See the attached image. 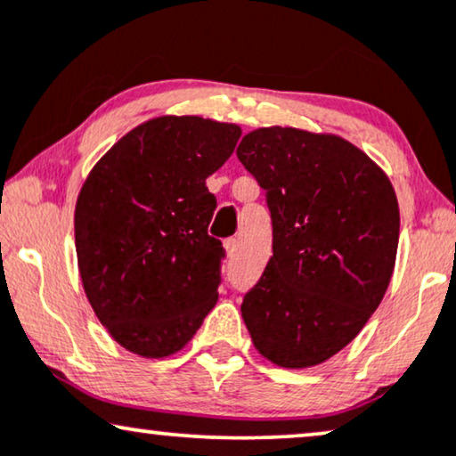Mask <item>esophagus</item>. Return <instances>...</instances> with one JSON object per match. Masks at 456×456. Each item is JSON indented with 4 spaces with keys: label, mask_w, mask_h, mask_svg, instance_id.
I'll list each match as a JSON object with an SVG mask.
<instances>
[{
    "label": "esophagus",
    "mask_w": 456,
    "mask_h": 456,
    "mask_svg": "<svg viewBox=\"0 0 456 456\" xmlns=\"http://www.w3.org/2000/svg\"><path fill=\"white\" fill-rule=\"evenodd\" d=\"M224 250H227V256L233 258L235 254H238V240H227L224 241Z\"/></svg>",
    "instance_id": "1"
}]
</instances>
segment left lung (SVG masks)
Listing matches in <instances>:
<instances>
[{
  "mask_svg": "<svg viewBox=\"0 0 456 456\" xmlns=\"http://www.w3.org/2000/svg\"><path fill=\"white\" fill-rule=\"evenodd\" d=\"M238 158L266 191L273 256L241 302L265 359L314 367L359 336L396 263L400 212L386 173L338 135L248 133Z\"/></svg>",
  "mask_w": 456,
  "mask_h": 456,
  "instance_id": "left-lung-1",
  "label": "left lung"
}]
</instances>
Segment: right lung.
<instances>
[{
	"mask_svg": "<svg viewBox=\"0 0 456 456\" xmlns=\"http://www.w3.org/2000/svg\"><path fill=\"white\" fill-rule=\"evenodd\" d=\"M240 135L232 123L158 117L120 137L85 179L78 273L95 317L133 354H175L216 305L224 250L208 235L216 198L206 179Z\"/></svg>",
	"mask_w": 456,
	"mask_h": 456,
	"instance_id": "1",
	"label": "right lung"
}]
</instances>
